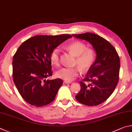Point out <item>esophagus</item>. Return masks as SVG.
I'll use <instances>...</instances> for the list:
<instances>
[{"label": "esophagus", "instance_id": "obj_1", "mask_svg": "<svg viewBox=\"0 0 132 132\" xmlns=\"http://www.w3.org/2000/svg\"><path fill=\"white\" fill-rule=\"evenodd\" d=\"M64 82L65 84H70L71 83V81H66V80H64Z\"/></svg>", "mask_w": 132, "mask_h": 132}]
</instances>
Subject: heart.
Wrapping results in <instances>:
<instances>
[{"label":"heart","mask_w":132,"mask_h":132,"mask_svg":"<svg viewBox=\"0 0 132 132\" xmlns=\"http://www.w3.org/2000/svg\"><path fill=\"white\" fill-rule=\"evenodd\" d=\"M66 49L70 51L76 56L74 64L78 66L66 67L59 70L56 73L57 77L66 81H71L75 80L80 72V69L85 72L91 68L94 64L96 59V53L93 48H87V45L82 42L77 41L69 44ZM50 61L56 66H59L60 50L55 48L51 51L50 56Z\"/></svg>","instance_id":"heart-1"}]
</instances>
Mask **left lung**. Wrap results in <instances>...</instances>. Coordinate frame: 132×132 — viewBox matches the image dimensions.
I'll list each match as a JSON object with an SVG mask.
<instances>
[{
	"instance_id": "1",
	"label": "left lung",
	"mask_w": 132,
	"mask_h": 132,
	"mask_svg": "<svg viewBox=\"0 0 132 132\" xmlns=\"http://www.w3.org/2000/svg\"><path fill=\"white\" fill-rule=\"evenodd\" d=\"M92 45L97 53L94 64L80 81L77 101L88 106L105 101L114 91L119 79L120 59L113 45L100 35L90 32L72 35Z\"/></svg>"
}]
</instances>
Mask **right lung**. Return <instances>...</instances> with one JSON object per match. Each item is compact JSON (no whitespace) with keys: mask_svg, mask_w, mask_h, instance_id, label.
Segmentation results:
<instances>
[{"mask_svg":"<svg viewBox=\"0 0 132 132\" xmlns=\"http://www.w3.org/2000/svg\"><path fill=\"white\" fill-rule=\"evenodd\" d=\"M71 35H37L24 41L13 57V79L22 98L32 105H46L55 100L63 84L52 75L50 53Z\"/></svg>","mask_w":132,"mask_h":132,"instance_id":"1","label":"right lung"}]
</instances>
